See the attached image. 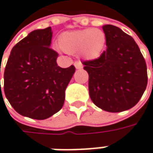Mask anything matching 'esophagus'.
<instances>
[{"label": "esophagus", "mask_w": 153, "mask_h": 153, "mask_svg": "<svg viewBox=\"0 0 153 153\" xmlns=\"http://www.w3.org/2000/svg\"><path fill=\"white\" fill-rule=\"evenodd\" d=\"M74 67H75L76 69H81L83 68V65H82V63L80 61H75L74 62Z\"/></svg>", "instance_id": "34e87169"}]
</instances>
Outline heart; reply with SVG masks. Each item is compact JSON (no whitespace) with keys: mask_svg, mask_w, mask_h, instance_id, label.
<instances>
[{"mask_svg":"<svg viewBox=\"0 0 153 153\" xmlns=\"http://www.w3.org/2000/svg\"><path fill=\"white\" fill-rule=\"evenodd\" d=\"M106 37L102 30L85 28L66 32L59 37V47L68 53H78L88 60L96 59L102 54Z\"/></svg>","mask_w":153,"mask_h":153,"instance_id":"b5f03b06","label":"heart"}]
</instances>
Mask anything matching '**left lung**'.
I'll use <instances>...</instances> for the list:
<instances>
[{"instance_id":"8db88e82","label":"left lung","mask_w":153,"mask_h":153,"mask_svg":"<svg viewBox=\"0 0 153 153\" xmlns=\"http://www.w3.org/2000/svg\"><path fill=\"white\" fill-rule=\"evenodd\" d=\"M102 28L107 48L100 58L83 62L89 75V95L104 111H126L139 102L146 88V64L130 35L112 25Z\"/></svg>"}]
</instances>
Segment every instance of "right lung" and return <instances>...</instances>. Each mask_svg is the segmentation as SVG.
I'll use <instances>...</instances> for the list:
<instances>
[{
    "label": "right lung",
    "instance_id": "right-lung-1",
    "mask_svg": "<svg viewBox=\"0 0 153 153\" xmlns=\"http://www.w3.org/2000/svg\"><path fill=\"white\" fill-rule=\"evenodd\" d=\"M52 35L51 27L29 33L11 50L5 68L7 100L18 113L33 120H46L62 108L75 73L74 66L57 65L58 53L50 48Z\"/></svg>",
    "mask_w": 153,
    "mask_h": 153
}]
</instances>
